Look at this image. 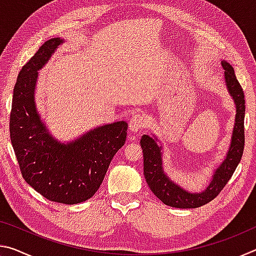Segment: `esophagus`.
<instances>
[{
	"instance_id": "1",
	"label": "esophagus",
	"mask_w": 256,
	"mask_h": 256,
	"mask_svg": "<svg viewBox=\"0 0 256 256\" xmlns=\"http://www.w3.org/2000/svg\"><path fill=\"white\" fill-rule=\"evenodd\" d=\"M146 125V120L144 116L141 114V112H136V114L132 115L131 120L128 122V126H130V131L136 133L144 128Z\"/></svg>"
}]
</instances>
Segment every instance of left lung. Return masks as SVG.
<instances>
[{
	"label": "left lung",
	"instance_id": "left-lung-1",
	"mask_svg": "<svg viewBox=\"0 0 256 256\" xmlns=\"http://www.w3.org/2000/svg\"><path fill=\"white\" fill-rule=\"evenodd\" d=\"M224 70V84L236 106L235 123H234L230 144L226 157L214 170L209 185L202 192H188L164 172L162 146L154 136L144 134L141 138V148L144 150V172L150 190L164 204L180 209H194L214 200L222 192L224 185L230 180L240 164L244 151V118L245 99L240 82L236 79L232 66L226 60H222Z\"/></svg>",
	"mask_w": 256,
	"mask_h": 256
}]
</instances>
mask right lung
Returning a JSON list of instances; mask_svg holds the SVG:
<instances>
[{"mask_svg":"<svg viewBox=\"0 0 256 256\" xmlns=\"http://www.w3.org/2000/svg\"><path fill=\"white\" fill-rule=\"evenodd\" d=\"M63 42L60 37L45 42L19 72L10 138L24 180L47 200L76 204L98 190L112 157L125 144L128 123L100 125L70 142L52 136L37 110L34 89L38 71Z\"/></svg>","mask_w":256,"mask_h":256,"instance_id":"right-lung-1","label":"right lung"}]
</instances>
